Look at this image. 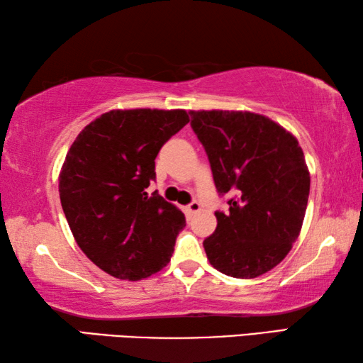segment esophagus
Wrapping results in <instances>:
<instances>
[{
    "instance_id": "obj_1",
    "label": "esophagus",
    "mask_w": 363,
    "mask_h": 363,
    "mask_svg": "<svg viewBox=\"0 0 363 363\" xmlns=\"http://www.w3.org/2000/svg\"><path fill=\"white\" fill-rule=\"evenodd\" d=\"M200 210H201V205L199 201H192V203L186 206V214L187 216H194V214H196Z\"/></svg>"
}]
</instances>
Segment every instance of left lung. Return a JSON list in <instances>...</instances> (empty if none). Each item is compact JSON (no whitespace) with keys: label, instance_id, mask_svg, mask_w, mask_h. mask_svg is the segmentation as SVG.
Instances as JSON below:
<instances>
[{"label":"left lung","instance_id":"8db88e82","mask_svg":"<svg viewBox=\"0 0 363 363\" xmlns=\"http://www.w3.org/2000/svg\"><path fill=\"white\" fill-rule=\"evenodd\" d=\"M229 213L205 238L210 264L229 277L255 279L290 253L303 225L311 176L298 139L267 116L230 110H190Z\"/></svg>","mask_w":363,"mask_h":363}]
</instances>
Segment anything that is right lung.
I'll list each match as a JSON object with an SVG mask.
<instances>
[{"label":"right lung","mask_w":363,"mask_h":363,"mask_svg":"<svg viewBox=\"0 0 363 363\" xmlns=\"http://www.w3.org/2000/svg\"><path fill=\"white\" fill-rule=\"evenodd\" d=\"M187 123L186 110H110L67 152L59 174L67 223L83 253L112 277L147 279L171 259L186 218L145 189L160 149Z\"/></svg>","instance_id":"obj_1"}]
</instances>
